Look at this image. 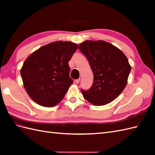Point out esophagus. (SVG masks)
I'll return each instance as SVG.
<instances>
[{"label":"esophagus","instance_id":"34e87169","mask_svg":"<svg viewBox=\"0 0 155 155\" xmlns=\"http://www.w3.org/2000/svg\"><path fill=\"white\" fill-rule=\"evenodd\" d=\"M80 79H78V80H75V83L76 84H79V83H80Z\"/></svg>","mask_w":155,"mask_h":155}]
</instances>
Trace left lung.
Returning <instances> with one entry per match:
<instances>
[{"label":"left lung","mask_w":155,"mask_h":155,"mask_svg":"<svg viewBox=\"0 0 155 155\" xmlns=\"http://www.w3.org/2000/svg\"><path fill=\"white\" fill-rule=\"evenodd\" d=\"M79 49L89 60L93 84L88 91L81 90L85 99L95 106L111 103L126 87L131 66L123 52L104 41H85Z\"/></svg>","instance_id":"8db88e82"}]
</instances>
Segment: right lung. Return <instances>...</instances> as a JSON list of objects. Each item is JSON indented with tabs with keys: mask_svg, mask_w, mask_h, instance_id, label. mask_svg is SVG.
Listing matches in <instances>:
<instances>
[{
	"mask_svg": "<svg viewBox=\"0 0 155 155\" xmlns=\"http://www.w3.org/2000/svg\"><path fill=\"white\" fill-rule=\"evenodd\" d=\"M78 48L58 41L37 49L26 58L20 70L24 88L41 106L52 107L61 101L73 81L68 62Z\"/></svg>",
	"mask_w": 155,
	"mask_h": 155,
	"instance_id": "right-lung-1",
	"label": "right lung"
}]
</instances>
